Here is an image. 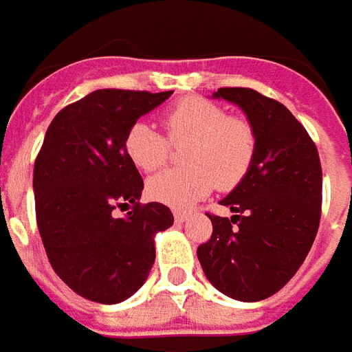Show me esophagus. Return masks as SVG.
Listing matches in <instances>:
<instances>
[{"label":"esophagus","mask_w":352,"mask_h":352,"mask_svg":"<svg viewBox=\"0 0 352 352\" xmlns=\"http://www.w3.org/2000/svg\"><path fill=\"white\" fill-rule=\"evenodd\" d=\"M189 218V214L188 212H184V210H174V220L176 221H186Z\"/></svg>","instance_id":"esophagus-1"}]
</instances>
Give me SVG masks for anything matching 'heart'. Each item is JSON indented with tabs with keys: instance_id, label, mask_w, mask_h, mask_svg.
Returning a JSON list of instances; mask_svg holds the SVG:
<instances>
[{
	"instance_id": "b5f03b06",
	"label": "heart",
	"mask_w": 352,
	"mask_h": 352,
	"mask_svg": "<svg viewBox=\"0 0 352 352\" xmlns=\"http://www.w3.org/2000/svg\"><path fill=\"white\" fill-rule=\"evenodd\" d=\"M164 136L148 123H134L124 136V151L142 172L166 164L172 148H184L186 168L164 170L148 182V193L159 203L186 208L201 201L214 186L235 188L252 168L258 151L254 124L210 100L189 96L161 116Z\"/></svg>"
}]
</instances>
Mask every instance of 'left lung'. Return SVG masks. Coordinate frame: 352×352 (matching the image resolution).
Here are the masks:
<instances>
[{
    "label": "left lung",
    "instance_id": "8db88e82",
    "mask_svg": "<svg viewBox=\"0 0 352 352\" xmlns=\"http://www.w3.org/2000/svg\"><path fill=\"white\" fill-rule=\"evenodd\" d=\"M214 96L243 108L258 134V151L244 180L220 201L233 216L208 214L212 236L197 258L221 294L260 301L296 275L313 246L322 208L320 157L280 102L244 87H221Z\"/></svg>",
    "mask_w": 352,
    "mask_h": 352
}]
</instances>
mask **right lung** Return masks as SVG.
Listing matches in <instances>:
<instances>
[{
	"label": "right lung",
	"instance_id": "right-lung-1",
	"mask_svg": "<svg viewBox=\"0 0 352 352\" xmlns=\"http://www.w3.org/2000/svg\"><path fill=\"white\" fill-rule=\"evenodd\" d=\"M170 94L100 89L47 129L34 164L37 229L54 273L87 300L131 298L153 267V235L174 221L168 206L140 203L144 180L124 151L129 129Z\"/></svg>",
	"mask_w": 352,
	"mask_h": 352
}]
</instances>
